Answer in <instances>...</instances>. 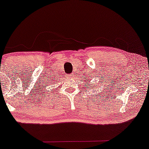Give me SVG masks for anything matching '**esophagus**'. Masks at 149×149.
I'll return each instance as SVG.
<instances>
[{
  "mask_svg": "<svg viewBox=\"0 0 149 149\" xmlns=\"http://www.w3.org/2000/svg\"><path fill=\"white\" fill-rule=\"evenodd\" d=\"M68 78H72L73 77V74H70V75H68Z\"/></svg>",
  "mask_w": 149,
  "mask_h": 149,
  "instance_id": "1",
  "label": "esophagus"
}]
</instances>
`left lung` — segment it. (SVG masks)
Segmentation results:
<instances>
[{
  "label": "left lung",
  "mask_w": 149,
  "mask_h": 149,
  "mask_svg": "<svg viewBox=\"0 0 149 149\" xmlns=\"http://www.w3.org/2000/svg\"><path fill=\"white\" fill-rule=\"evenodd\" d=\"M87 85H89V86H91V84H87Z\"/></svg>",
  "instance_id": "left-lung-1"
}]
</instances>
